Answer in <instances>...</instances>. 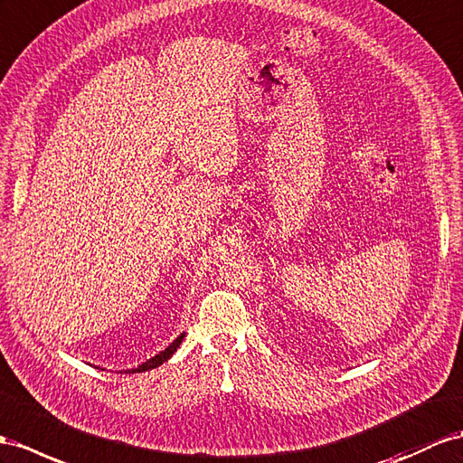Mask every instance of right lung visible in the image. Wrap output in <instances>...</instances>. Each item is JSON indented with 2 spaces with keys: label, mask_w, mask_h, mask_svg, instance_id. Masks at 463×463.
<instances>
[{
  "label": "right lung",
  "mask_w": 463,
  "mask_h": 463,
  "mask_svg": "<svg viewBox=\"0 0 463 463\" xmlns=\"http://www.w3.org/2000/svg\"><path fill=\"white\" fill-rule=\"evenodd\" d=\"M184 336H185V333H182L180 336H177L172 345L165 348V350H162L160 354H156L154 355V358H150V360H146L145 364H140L138 367H133V370H127V373H137V372H148V370H154V367H158V365H162L164 362H168L170 358H172V354L177 350V346L182 345V340H184Z\"/></svg>",
  "instance_id": "1"
}]
</instances>
